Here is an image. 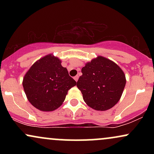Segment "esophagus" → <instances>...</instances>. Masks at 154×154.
<instances>
[{
	"instance_id": "obj_1",
	"label": "esophagus",
	"mask_w": 154,
	"mask_h": 154,
	"mask_svg": "<svg viewBox=\"0 0 154 154\" xmlns=\"http://www.w3.org/2000/svg\"><path fill=\"white\" fill-rule=\"evenodd\" d=\"M74 79H75L76 82H77V80H78V76H75V77H74Z\"/></svg>"
}]
</instances>
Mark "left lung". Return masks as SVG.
<instances>
[{"label":"left lung","instance_id":"left-lung-1","mask_svg":"<svg viewBox=\"0 0 154 154\" xmlns=\"http://www.w3.org/2000/svg\"><path fill=\"white\" fill-rule=\"evenodd\" d=\"M77 86L86 104L96 111H106L118 103L126 84L120 67L111 60L98 56L82 68Z\"/></svg>","mask_w":154,"mask_h":154}]
</instances>
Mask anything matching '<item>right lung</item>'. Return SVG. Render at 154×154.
<instances>
[{
	"label": "right lung",
	"mask_w": 154,
	"mask_h": 154,
	"mask_svg": "<svg viewBox=\"0 0 154 154\" xmlns=\"http://www.w3.org/2000/svg\"><path fill=\"white\" fill-rule=\"evenodd\" d=\"M28 100L42 111L57 109L64 101L68 91L77 85L69 75L61 61L53 54L38 60L26 72L22 81Z\"/></svg>",
	"instance_id": "1"
}]
</instances>
